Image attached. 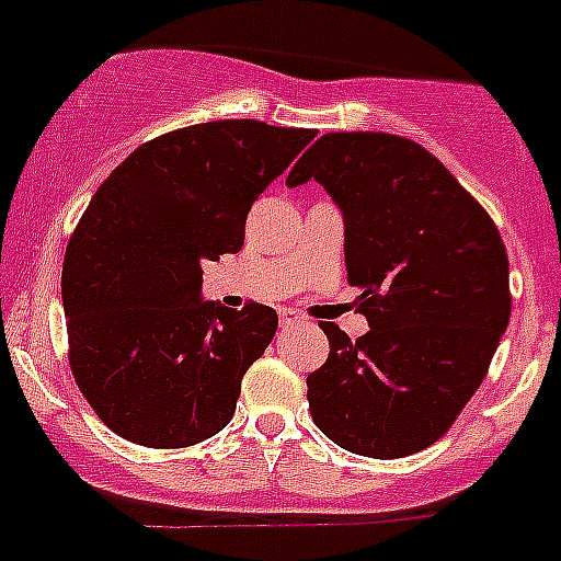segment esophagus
<instances>
[{
	"label": "esophagus",
	"instance_id": "34e87169",
	"mask_svg": "<svg viewBox=\"0 0 561 561\" xmlns=\"http://www.w3.org/2000/svg\"><path fill=\"white\" fill-rule=\"evenodd\" d=\"M279 321H282V327H296V323H301V316H298L296 310H290V307H282Z\"/></svg>",
	"mask_w": 561,
	"mask_h": 561
}]
</instances>
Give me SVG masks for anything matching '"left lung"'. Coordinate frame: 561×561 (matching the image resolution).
Segmentation results:
<instances>
[{
  "mask_svg": "<svg viewBox=\"0 0 561 561\" xmlns=\"http://www.w3.org/2000/svg\"><path fill=\"white\" fill-rule=\"evenodd\" d=\"M343 213L345 271L368 332L323 321L329 359L307 376L316 426L345 451L410 457L473 399L512 312L504 240L457 176L415 140L329 133L293 165Z\"/></svg>",
  "mask_w": 561,
  "mask_h": 561,
  "instance_id": "8db88e82",
  "label": "left lung"
}]
</instances>
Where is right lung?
<instances>
[{
    "label": "right lung",
    "mask_w": 561,
    "mask_h": 561,
    "mask_svg": "<svg viewBox=\"0 0 561 561\" xmlns=\"http://www.w3.org/2000/svg\"><path fill=\"white\" fill-rule=\"evenodd\" d=\"M312 138L193 124L138 146L93 193L62 260V310L77 385L118 437L185 448L232 421L279 318L204 301L202 263L243 249L251 204Z\"/></svg>",
    "instance_id": "right-lung-1"
}]
</instances>
